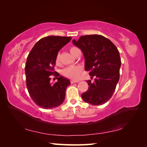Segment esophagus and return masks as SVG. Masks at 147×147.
<instances>
[{
	"label": "esophagus",
	"mask_w": 147,
	"mask_h": 147,
	"mask_svg": "<svg viewBox=\"0 0 147 147\" xmlns=\"http://www.w3.org/2000/svg\"><path fill=\"white\" fill-rule=\"evenodd\" d=\"M78 82H79V80H71V84L78 83Z\"/></svg>",
	"instance_id": "obj_1"
}]
</instances>
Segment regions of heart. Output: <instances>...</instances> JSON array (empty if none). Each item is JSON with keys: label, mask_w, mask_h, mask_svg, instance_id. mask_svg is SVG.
I'll return each instance as SVG.
<instances>
[{"label": "heart", "mask_w": 147, "mask_h": 147, "mask_svg": "<svg viewBox=\"0 0 147 147\" xmlns=\"http://www.w3.org/2000/svg\"><path fill=\"white\" fill-rule=\"evenodd\" d=\"M78 49L76 48L75 47H72L69 49L70 53L72 55H74V54ZM59 61V54H57L56 58V63H58ZM82 72V68L80 66L78 65H71L65 68L63 71H62V74L64 76L67 77V78H71V79H77L80 76Z\"/></svg>", "instance_id": "1"}]
</instances>
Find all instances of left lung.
Instances as JSON below:
<instances>
[{
  "instance_id": "left-lung-1",
  "label": "left lung",
  "mask_w": 147,
  "mask_h": 147,
  "mask_svg": "<svg viewBox=\"0 0 147 147\" xmlns=\"http://www.w3.org/2000/svg\"><path fill=\"white\" fill-rule=\"evenodd\" d=\"M73 43L81 49L85 58V70L91 80L89 88L82 94L83 100L93 106L105 104L112 96L117 84L121 61L119 52L112 42L101 35L82 36Z\"/></svg>"
}]
</instances>
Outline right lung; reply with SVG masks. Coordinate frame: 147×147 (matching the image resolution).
Segmentation results:
<instances>
[{"mask_svg": "<svg viewBox=\"0 0 147 147\" xmlns=\"http://www.w3.org/2000/svg\"><path fill=\"white\" fill-rule=\"evenodd\" d=\"M71 37L51 36L37 42L29 53L25 65L26 87L35 104L44 109H51L63 103L67 87L70 81L60 76L58 82L52 84L50 76H59L54 71L56 58L62 47Z\"/></svg>", "mask_w": 147, "mask_h": 147, "instance_id": "right-lung-1", "label": "right lung"}]
</instances>
